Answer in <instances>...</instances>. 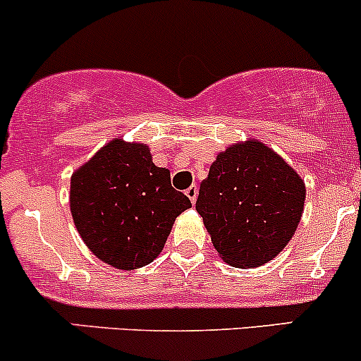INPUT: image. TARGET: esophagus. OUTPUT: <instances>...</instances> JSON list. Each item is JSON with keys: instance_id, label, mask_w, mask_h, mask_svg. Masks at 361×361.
<instances>
[{"instance_id": "34e87169", "label": "esophagus", "mask_w": 361, "mask_h": 361, "mask_svg": "<svg viewBox=\"0 0 361 361\" xmlns=\"http://www.w3.org/2000/svg\"><path fill=\"white\" fill-rule=\"evenodd\" d=\"M185 193H187V197H188V199L192 200V204H195V200H197V195H199V188H197L195 185H192V187H190V188H188L187 192H185Z\"/></svg>"}]
</instances>
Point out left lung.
Wrapping results in <instances>:
<instances>
[{
	"label": "left lung",
	"mask_w": 361,
	"mask_h": 361,
	"mask_svg": "<svg viewBox=\"0 0 361 361\" xmlns=\"http://www.w3.org/2000/svg\"><path fill=\"white\" fill-rule=\"evenodd\" d=\"M305 183L260 142L226 149L202 181L195 209L226 264L252 269L283 250L303 214Z\"/></svg>",
	"instance_id": "obj_1"
}]
</instances>
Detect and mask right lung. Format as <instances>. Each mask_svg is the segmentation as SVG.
I'll return each instance as SVG.
<instances>
[{"instance_id": "1", "label": "right lung", "mask_w": 361, "mask_h": 361, "mask_svg": "<svg viewBox=\"0 0 361 361\" xmlns=\"http://www.w3.org/2000/svg\"><path fill=\"white\" fill-rule=\"evenodd\" d=\"M192 207L157 168L147 145L109 142L71 176L70 209L82 240L102 262L144 267L164 248L171 226Z\"/></svg>"}]
</instances>
